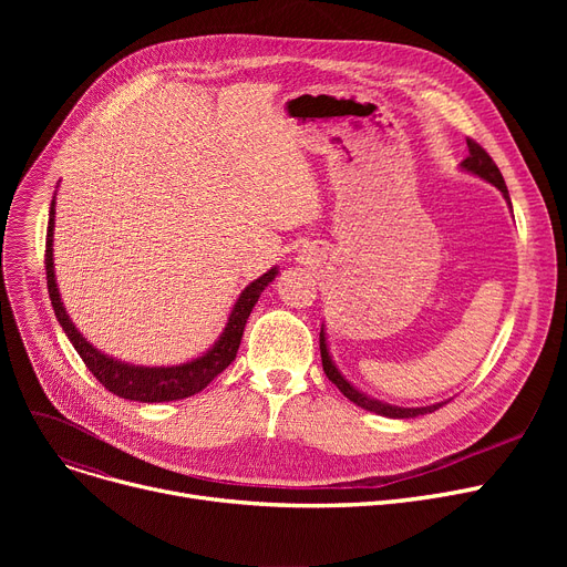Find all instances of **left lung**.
Listing matches in <instances>:
<instances>
[{
    "instance_id": "left-lung-1",
    "label": "left lung",
    "mask_w": 567,
    "mask_h": 567,
    "mask_svg": "<svg viewBox=\"0 0 567 567\" xmlns=\"http://www.w3.org/2000/svg\"><path fill=\"white\" fill-rule=\"evenodd\" d=\"M466 146H468V156L462 161V169H466V172H471V174H478L481 178H485V182H489L492 186H496V188L503 193V197L508 199V204H511L508 188H505V182H503V174H501V169L496 167V163L492 161V156L485 152V148H483L478 142L471 140V137H466ZM319 349H321V365H323L326 377H329V379L338 385L340 393H342L347 400H351L353 404H359L361 409H368V411L379 413V415H389V419H415V415L432 413V411H436L439 406L445 404V402H439V404H432V406L404 409V406H393V404L379 402V400H374V398H368V395L361 393L359 389H353V385L338 372L336 363L331 361V355H329V347H326L323 329H321V333H319Z\"/></svg>"
}]
</instances>
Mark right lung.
<instances>
[{
	"instance_id": "add662e5",
	"label": "right lung",
	"mask_w": 567,
	"mask_h": 567,
	"mask_svg": "<svg viewBox=\"0 0 567 567\" xmlns=\"http://www.w3.org/2000/svg\"><path fill=\"white\" fill-rule=\"evenodd\" d=\"M52 234H54V199L50 204V220H48V236H45V274H48V293L56 315V321L62 323L64 333L73 342L80 359L89 368L105 389L124 400L133 402H172V400H184L202 389H206L234 359L238 344H241L246 321L259 299V293L268 287L276 276L278 268L266 271L261 278L250 282L241 296H238L236 306L231 308V315L227 319L225 331L220 340L208 349L199 359L184 363V365H172V368H144V365H128L122 361H114L110 355L101 353L89 344L69 319L62 299H59V289L54 280V261H52Z\"/></svg>"
}]
</instances>
